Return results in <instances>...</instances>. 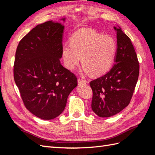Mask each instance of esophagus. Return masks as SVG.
<instances>
[{"instance_id": "obj_1", "label": "esophagus", "mask_w": 155, "mask_h": 155, "mask_svg": "<svg viewBox=\"0 0 155 155\" xmlns=\"http://www.w3.org/2000/svg\"><path fill=\"white\" fill-rule=\"evenodd\" d=\"M87 81L85 80L82 79V78H78V83L79 84H86Z\"/></svg>"}]
</instances>
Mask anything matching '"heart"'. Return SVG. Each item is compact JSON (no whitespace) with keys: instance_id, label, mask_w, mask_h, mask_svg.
<instances>
[{"instance_id":"b5f03b06","label":"heart","mask_w":155,"mask_h":155,"mask_svg":"<svg viewBox=\"0 0 155 155\" xmlns=\"http://www.w3.org/2000/svg\"><path fill=\"white\" fill-rule=\"evenodd\" d=\"M117 51V42L111 35L83 29L71 36L70 43L63 45L62 54L65 67L69 70H73L81 57L83 70L97 77L110 70Z\"/></svg>"}]
</instances>
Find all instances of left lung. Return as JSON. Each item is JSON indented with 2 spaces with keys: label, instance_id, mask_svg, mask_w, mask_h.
I'll use <instances>...</instances> for the list:
<instances>
[{
  "label": "left lung",
  "instance_id": "1",
  "mask_svg": "<svg viewBox=\"0 0 155 155\" xmlns=\"http://www.w3.org/2000/svg\"><path fill=\"white\" fill-rule=\"evenodd\" d=\"M117 31L115 64L102 77L90 82L93 90L91 107L100 117H110L130 103L139 78V64L130 38L120 27Z\"/></svg>",
  "mask_w": 155,
  "mask_h": 155
}]
</instances>
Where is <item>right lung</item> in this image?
Listing matches in <instances>:
<instances>
[{"instance_id": "right-lung-1", "label": "right lung", "mask_w": 155, "mask_h": 155, "mask_svg": "<svg viewBox=\"0 0 155 155\" xmlns=\"http://www.w3.org/2000/svg\"><path fill=\"white\" fill-rule=\"evenodd\" d=\"M63 33L61 23L48 21L32 28L16 48L15 83L25 107L41 119L59 116L77 86L75 74L61 64Z\"/></svg>"}]
</instances>
